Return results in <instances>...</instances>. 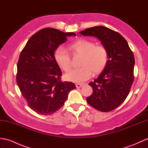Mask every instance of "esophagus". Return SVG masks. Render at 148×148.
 I'll list each match as a JSON object with an SVG mask.
<instances>
[{
    "label": "esophagus",
    "instance_id": "1",
    "mask_svg": "<svg viewBox=\"0 0 148 148\" xmlns=\"http://www.w3.org/2000/svg\"><path fill=\"white\" fill-rule=\"evenodd\" d=\"M76 88H81V87H83V84H80V83H77V84H76Z\"/></svg>",
    "mask_w": 148,
    "mask_h": 148
}]
</instances>
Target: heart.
<instances>
[{
    "mask_svg": "<svg viewBox=\"0 0 148 148\" xmlns=\"http://www.w3.org/2000/svg\"><path fill=\"white\" fill-rule=\"evenodd\" d=\"M73 56L80 55L79 65L81 67L71 71L65 75L66 80L81 83L89 79L93 72L95 74L102 72L108 64L109 53L105 46L97 45L84 39H77L69 46ZM54 58L58 67L65 72L71 69V57L62 46H59L54 52Z\"/></svg>",
    "mask_w": 148,
    "mask_h": 148,
    "instance_id": "heart-1",
    "label": "heart"
}]
</instances>
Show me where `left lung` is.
Masks as SVG:
<instances>
[{"label":"left lung","instance_id":"1","mask_svg":"<svg viewBox=\"0 0 148 148\" xmlns=\"http://www.w3.org/2000/svg\"><path fill=\"white\" fill-rule=\"evenodd\" d=\"M80 33L97 37L109 53L107 67L97 79L89 83L93 93L86 101L100 111H112L125 101L134 82L133 52L120 34L107 27L96 26Z\"/></svg>","mask_w":148,"mask_h":148}]
</instances>
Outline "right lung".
<instances>
[{
  "mask_svg": "<svg viewBox=\"0 0 148 148\" xmlns=\"http://www.w3.org/2000/svg\"><path fill=\"white\" fill-rule=\"evenodd\" d=\"M71 36L76 34L45 28L30 37L20 53L16 82L28 106L37 114L57 111L76 88L73 83L61 80L62 71L54 58L55 49Z\"/></svg>",
  "mask_w": 148,
  "mask_h": 148,
  "instance_id": "add662e5",
  "label": "right lung"
}]
</instances>
